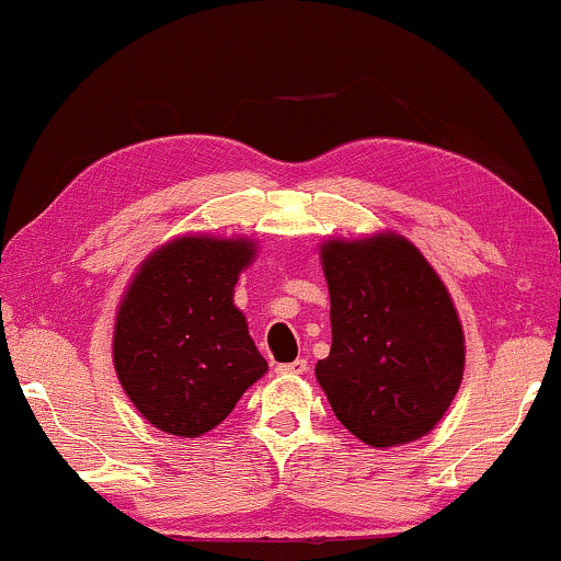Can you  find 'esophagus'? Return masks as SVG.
<instances>
[{"label": "esophagus", "mask_w": 561, "mask_h": 561, "mask_svg": "<svg viewBox=\"0 0 561 561\" xmlns=\"http://www.w3.org/2000/svg\"><path fill=\"white\" fill-rule=\"evenodd\" d=\"M276 373H282V375H305V373H308V359H295V363L276 365Z\"/></svg>", "instance_id": "esophagus-1"}]
</instances>
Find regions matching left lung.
Segmentation results:
<instances>
[{
  "instance_id": "8db88e82",
  "label": "left lung",
  "mask_w": 561,
  "mask_h": 561,
  "mask_svg": "<svg viewBox=\"0 0 561 561\" xmlns=\"http://www.w3.org/2000/svg\"><path fill=\"white\" fill-rule=\"evenodd\" d=\"M331 352L316 378L336 420L373 448L420 439L463 380V329L435 268L393 232L321 248Z\"/></svg>"
}]
</instances>
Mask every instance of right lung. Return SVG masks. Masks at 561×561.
I'll return each instance as SVG.
<instances>
[{
  "instance_id": "add662e5",
  "label": "right lung",
  "mask_w": 561,
  "mask_h": 561,
  "mask_svg": "<svg viewBox=\"0 0 561 561\" xmlns=\"http://www.w3.org/2000/svg\"><path fill=\"white\" fill-rule=\"evenodd\" d=\"M256 245L186 236L141 264L118 305L113 365L147 422L179 437L215 430L266 373L232 305Z\"/></svg>"
}]
</instances>
